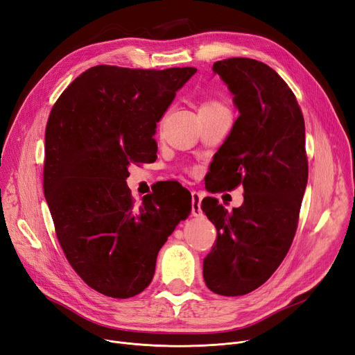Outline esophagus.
<instances>
[{
	"label": "esophagus",
	"mask_w": 355,
	"mask_h": 355,
	"mask_svg": "<svg viewBox=\"0 0 355 355\" xmlns=\"http://www.w3.org/2000/svg\"><path fill=\"white\" fill-rule=\"evenodd\" d=\"M202 194L198 191H191V213L193 216H200L202 214Z\"/></svg>",
	"instance_id": "1"
}]
</instances>
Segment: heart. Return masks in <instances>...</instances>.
Masks as SVG:
<instances>
[{
    "mask_svg": "<svg viewBox=\"0 0 355 355\" xmlns=\"http://www.w3.org/2000/svg\"><path fill=\"white\" fill-rule=\"evenodd\" d=\"M225 109V105L220 101L216 100H205L200 103L198 105V113H205V112H214V110H220Z\"/></svg>",
    "mask_w": 355,
    "mask_h": 355,
    "instance_id": "obj_1",
    "label": "heart"
}]
</instances>
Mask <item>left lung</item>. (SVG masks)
<instances>
[{"instance_id": "8db88e82", "label": "left lung", "mask_w": 355, "mask_h": 355, "mask_svg": "<svg viewBox=\"0 0 355 355\" xmlns=\"http://www.w3.org/2000/svg\"><path fill=\"white\" fill-rule=\"evenodd\" d=\"M213 71L234 94L239 117L213 158L210 190L242 186L243 203L227 211L203 198L218 230L203 277L216 295L243 296L270 279L295 238L309 169L304 119L284 80L259 60L229 58Z\"/></svg>"}]
</instances>
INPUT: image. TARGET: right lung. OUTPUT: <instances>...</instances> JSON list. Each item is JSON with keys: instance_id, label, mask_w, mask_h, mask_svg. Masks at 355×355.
I'll return each mask as SVG.
<instances>
[{"instance_id": "obj_1", "label": "right lung", "mask_w": 355, "mask_h": 355, "mask_svg": "<svg viewBox=\"0 0 355 355\" xmlns=\"http://www.w3.org/2000/svg\"><path fill=\"white\" fill-rule=\"evenodd\" d=\"M196 72L97 65L76 76L52 107L44 197L68 263L104 296L144 291L162 245L191 211L190 193L175 181L136 207L126 178L132 162L157 157V123Z\"/></svg>"}]
</instances>
